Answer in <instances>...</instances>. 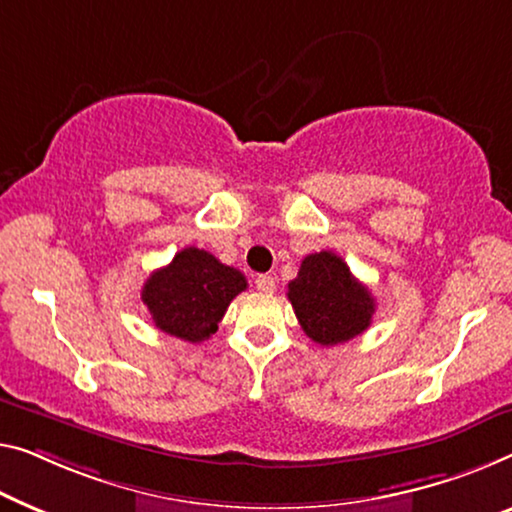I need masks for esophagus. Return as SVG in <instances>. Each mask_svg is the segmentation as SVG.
<instances>
[{
	"label": "esophagus",
	"instance_id": "obj_1",
	"mask_svg": "<svg viewBox=\"0 0 512 512\" xmlns=\"http://www.w3.org/2000/svg\"><path fill=\"white\" fill-rule=\"evenodd\" d=\"M255 287L259 289V292L271 294L273 289H276V278L269 276V273H262V276L255 278Z\"/></svg>",
	"mask_w": 512,
	"mask_h": 512
}]
</instances>
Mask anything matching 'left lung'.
Segmentation results:
<instances>
[{
	"label": "left lung",
	"instance_id": "obj_1",
	"mask_svg": "<svg viewBox=\"0 0 512 512\" xmlns=\"http://www.w3.org/2000/svg\"><path fill=\"white\" fill-rule=\"evenodd\" d=\"M287 299L301 329L317 345H340L363 333L375 315V299L331 250L312 253L287 285Z\"/></svg>",
	"mask_w": 512,
	"mask_h": 512
}]
</instances>
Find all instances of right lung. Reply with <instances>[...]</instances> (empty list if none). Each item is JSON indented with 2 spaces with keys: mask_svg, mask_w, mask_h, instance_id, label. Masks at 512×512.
<instances>
[{
  "mask_svg": "<svg viewBox=\"0 0 512 512\" xmlns=\"http://www.w3.org/2000/svg\"><path fill=\"white\" fill-rule=\"evenodd\" d=\"M246 285L239 269L190 246L151 273L142 287V301L156 329L186 342H202L218 331L227 305Z\"/></svg>",
  "mask_w": 512,
  "mask_h": 512,
  "instance_id": "obj_1",
  "label": "right lung"
}]
</instances>
